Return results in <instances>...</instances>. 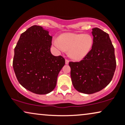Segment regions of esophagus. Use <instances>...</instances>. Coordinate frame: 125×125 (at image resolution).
Wrapping results in <instances>:
<instances>
[{
  "instance_id": "1",
  "label": "esophagus",
  "mask_w": 125,
  "mask_h": 125,
  "mask_svg": "<svg viewBox=\"0 0 125 125\" xmlns=\"http://www.w3.org/2000/svg\"><path fill=\"white\" fill-rule=\"evenodd\" d=\"M65 64L66 65H68V64H69V60H68V59H65Z\"/></svg>"
}]
</instances>
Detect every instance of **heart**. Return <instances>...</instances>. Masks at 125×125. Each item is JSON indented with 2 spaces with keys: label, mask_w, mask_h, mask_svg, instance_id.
<instances>
[{
  "label": "heart",
  "mask_w": 125,
  "mask_h": 125,
  "mask_svg": "<svg viewBox=\"0 0 125 125\" xmlns=\"http://www.w3.org/2000/svg\"><path fill=\"white\" fill-rule=\"evenodd\" d=\"M53 45L59 52L69 51L70 57L76 60L83 59L93 45V39L88 34L64 33L53 41Z\"/></svg>",
  "instance_id": "b5f03b06"
}]
</instances>
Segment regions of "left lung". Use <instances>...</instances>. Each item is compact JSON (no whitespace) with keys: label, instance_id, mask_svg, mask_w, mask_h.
<instances>
[{"label":"left lung","instance_id":"left-lung-1","mask_svg":"<svg viewBox=\"0 0 125 125\" xmlns=\"http://www.w3.org/2000/svg\"><path fill=\"white\" fill-rule=\"evenodd\" d=\"M92 30L91 50L79 62L69 63L74 88L88 94L105 88L112 81L116 68L114 48L109 34L98 28Z\"/></svg>","mask_w":125,"mask_h":125}]
</instances>
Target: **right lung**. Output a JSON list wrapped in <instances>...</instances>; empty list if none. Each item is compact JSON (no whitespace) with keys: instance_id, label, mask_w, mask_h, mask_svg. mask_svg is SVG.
Segmentation results:
<instances>
[{"instance_id":"add662e5","label":"right lung","mask_w":125,"mask_h":125,"mask_svg":"<svg viewBox=\"0 0 125 125\" xmlns=\"http://www.w3.org/2000/svg\"><path fill=\"white\" fill-rule=\"evenodd\" d=\"M39 25L22 33L14 49L13 68L19 83L37 94L55 88L58 74L65 64L62 56L51 53L52 36Z\"/></svg>"}]
</instances>
